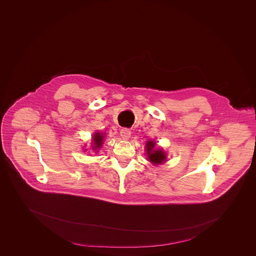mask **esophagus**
Returning a JSON list of instances; mask_svg holds the SVG:
<instances>
[{"mask_svg": "<svg viewBox=\"0 0 256 256\" xmlns=\"http://www.w3.org/2000/svg\"><path fill=\"white\" fill-rule=\"evenodd\" d=\"M120 136L123 138V139H128L130 136H131V131L127 128H123L120 130Z\"/></svg>", "mask_w": 256, "mask_h": 256, "instance_id": "esophagus-1", "label": "esophagus"}]
</instances>
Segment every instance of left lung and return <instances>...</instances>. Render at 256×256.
<instances>
[{"mask_svg": "<svg viewBox=\"0 0 256 256\" xmlns=\"http://www.w3.org/2000/svg\"><path fill=\"white\" fill-rule=\"evenodd\" d=\"M154 142L152 141H148L146 142V154H148V160L156 164H162L164 162V160H166V154L162 150H154Z\"/></svg>", "mask_w": 256, "mask_h": 256, "instance_id": "1", "label": "left lung"}]
</instances>
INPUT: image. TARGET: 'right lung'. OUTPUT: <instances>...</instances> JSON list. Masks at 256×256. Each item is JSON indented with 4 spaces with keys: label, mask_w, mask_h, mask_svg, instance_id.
Listing matches in <instances>:
<instances>
[{
    "label": "right lung",
    "mask_w": 256,
    "mask_h": 256,
    "mask_svg": "<svg viewBox=\"0 0 256 256\" xmlns=\"http://www.w3.org/2000/svg\"><path fill=\"white\" fill-rule=\"evenodd\" d=\"M104 136L100 134V133H96L94 136V148L96 150V148H100L102 144V141H104Z\"/></svg>",
    "instance_id": "1"
}]
</instances>
